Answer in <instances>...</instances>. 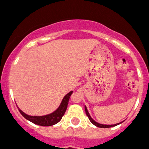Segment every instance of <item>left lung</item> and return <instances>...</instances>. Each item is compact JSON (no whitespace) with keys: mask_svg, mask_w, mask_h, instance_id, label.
<instances>
[{"mask_svg":"<svg viewBox=\"0 0 149 149\" xmlns=\"http://www.w3.org/2000/svg\"><path fill=\"white\" fill-rule=\"evenodd\" d=\"M84 110H85V113H86L87 116H88V118H89L90 121H91V123H93V124L94 125H96V127H99V128H111V127L116 126V125H119V124H120V123H123V122H121V123H116V124H113V125L100 124V123H97V122H96V121H95V120H93V118H92L91 116V115H90V113H89V112H88V109H87V107L85 106V105H84Z\"/></svg>","mask_w":149,"mask_h":149,"instance_id":"8db88e82","label":"left lung"}]
</instances>
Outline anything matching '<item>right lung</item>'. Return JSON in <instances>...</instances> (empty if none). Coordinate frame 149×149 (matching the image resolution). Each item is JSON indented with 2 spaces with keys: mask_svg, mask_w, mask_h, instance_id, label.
Masks as SVG:
<instances>
[{
  "mask_svg": "<svg viewBox=\"0 0 149 149\" xmlns=\"http://www.w3.org/2000/svg\"><path fill=\"white\" fill-rule=\"evenodd\" d=\"M72 93H73V91H70L68 93H67L64 96L63 100H61L58 108L56 111H53V112H52V113H49V114L43 115V116H30V115L25 113L20 108H18V110H19L21 115L25 119L32 122L34 124L41 125V126H51V125H53L58 123L61 120V118L64 116L65 111L67 110V108H68V102H69L70 97Z\"/></svg>",
  "mask_w": 149,
  "mask_h": 149,
  "instance_id": "add662e5",
  "label": "right lung"
}]
</instances>
